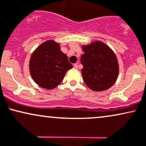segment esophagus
<instances>
[{"mask_svg": "<svg viewBox=\"0 0 146 146\" xmlns=\"http://www.w3.org/2000/svg\"><path fill=\"white\" fill-rule=\"evenodd\" d=\"M74 69H78V64H77V63H76V64L74 65Z\"/></svg>", "mask_w": 146, "mask_h": 146, "instance_id": "obj_1", "label": "esophagus"}]
</instances>
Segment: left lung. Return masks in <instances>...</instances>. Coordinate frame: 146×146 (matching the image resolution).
<instances>
[{
    "mask_svg": "<svg viewBox=\"0 0 146 146\" xmlns=\"http://www.w3.org/2000/svg\"><path fill=\"white\" fill-rule=\"evenodd\" d=\"M84 54L81 57L82 76L92 90L101 92L111 88L119 75V63L112 49L96 40L82 45Z\"/></svg>",
    "mask_w": 146,
    "mask_h": 146,
    "instance_id": "1",
    "label": "left lung"
}]
</instances>
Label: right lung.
Returning a JSON list of instances; mask_svg holds the SVG:
<instances>
[{"label":"right lung","instance_id":"right-lung-1","mask_svg":"<svg viewBox=\"0 0 146 146\" xmlns=\"http://www.w3.org/2000/svg\"><path fill=\"white\" fill-rule=\"evenodd\" d=\"M60 44L53 40L42 42L34 50L29 60V72L39 86L47 90L61 83L65 74L72 68Z\"/></svg>","mask_w":146,"mask_h":146}]
</instances>
